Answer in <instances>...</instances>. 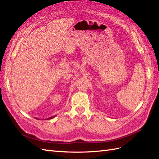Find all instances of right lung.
I'll return each instance as SVG.
<instances>
[{"mask_svg": "<svg viewBox=\"0 0 159 159\" xmlns=\"http://www.w3.org/2000/svg\"><path fill=\"white\" fill-rule=\"evenodd\" d=\"M56 116H52V117H49V118H48L47 120H50V119H52V118H54V117H55Z\"/></svg>", "mask_w": 159, "mask_h": 159, "instance_id": "add662e5", "label": "right lung"}]
</instances>
